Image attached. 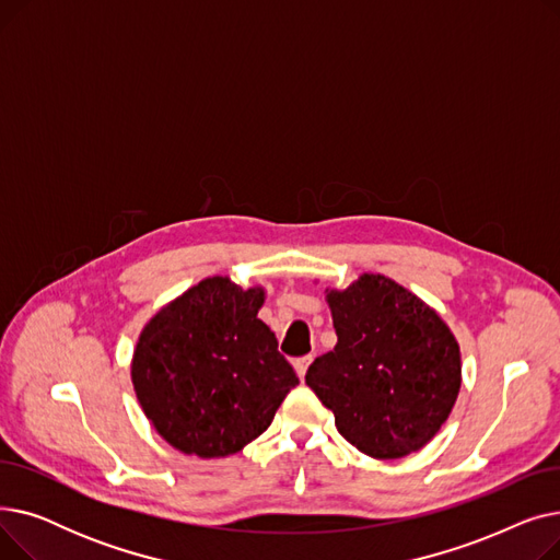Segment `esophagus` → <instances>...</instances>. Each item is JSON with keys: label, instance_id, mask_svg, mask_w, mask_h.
<instances>
[{"label": "esophagus", "instance_id": "esophagus-1", "mask_svg": "<svg viewBox=\"0 0 560 560\" xmlns=\"http://www.w3.org/2000/svg\"><path fill=\"white\" fill-rule=\"evenodd\" d=\"M311 361H313V357H304V359H298L295 363H292V365H295V372L300 374V378H304V376H306V370H308Z\"/></svg>", "mask_w": 560, "mask_h": 560}]
</instances>
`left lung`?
Listing matches in <instances>:
<instances>
[{"instance_id": "1", "label": "left lung", "mask_w": 560, "mask_h": 560, "mask_svg": "<svg viewBox=\"0 0 560 560\" xmlns=\"http://www.w3.org/2000/svg\"><path fill=\"white\" fill-rule=\"evenodd\" d=\"M325 298L338 342L313 361L306 386L365 456L420 452L447 422L463 381L447 322L384 275L363 272L347 288H327Z\"/></svg>"}]
</instances>
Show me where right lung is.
Instances as JSON below:
<instances>
[{
    "label": "right lung",
    "instance_id": "1",
    "mask_svg": "<svg viewBox=\"0 0 560 560\" xmlns=\"http://www.w3.org/2000/svg\"><path fill=\"white\" fill-rule=\"evenodd\" d=\"M265 288L209 277L167 302L142 327L131 384L144 418L188 456L238 454L272 424L300 384L258 319Z\"/></svg>",
    "mask_w": 560,
    "mask_h": 560
}]
</instances>
